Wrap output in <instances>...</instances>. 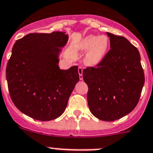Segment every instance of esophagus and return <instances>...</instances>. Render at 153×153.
Wrapping results in <instances>:
<instances>
[{
	"mask_svg": "<svg viewBox=\"0 0 153 153\" xmlns=\"http://www.w3.org/2000/svg\"><path fill=\"white\" fill-rule=\"evenodd\" d=\"M78 73H79V79H80V80H82V79H83V77H82V68H80V67L78 68Z\"/></svg>",
	"mask_w": 153,
	"mask_h": 153,
	"instance_id": "1",
	"label": "esophagus"
}]
</instances>
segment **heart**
I'll return each instance as SVG.
<instances>
[{
  "instance_id": "b5f03b06",
  "label": "heart",
  "mask_w": 153,
  "mask_h": 153,
  "mask_svg": "<svg viewBox=\"0 0 153 153\" xmlns=\"http://www.w3.org/2000/svg\"><path fill=\"white\" fill-rule=\"evenodd\" d=\"M109 40L107 36L89 35L82 39L78 44V49L81 52H87L85 63L89 66H95L102 62L107 54Z\"/></svg>"
}]
</instances>
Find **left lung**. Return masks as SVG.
I'll return each mask as SVG.
<instances>
[{"label":"left lung","instance_id":"obj_1","mask_svg":"<svg viewBox=\"0 0 153 153\" xmlns=\"http://www.w3.org/2000/svg\"><path fill=\"white\" fill-rule=\"evenodd\" d=\"M107 34L111 49L96 68L84 69L82 77L88 87L90 111L97 119L111 122L135 108L145 77L137 49L126 37Z\"/></svg>","mask_w":153,"mask_h":153}]
</instances>
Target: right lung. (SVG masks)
I'll use <instances>...</instances> for the list:
<instances>
[{
    "label": "right lung",
    "instance_id": "1",
    "mask_svg": "<svg viewBox=\"0 0 153 153\" xmlns=\"http://www.w3.org/2000/svg\"><path fill=\"white\" fill-rule=\"evenodd\" d=\"M65 32L33 33L16 40L7 65L10 97L24 114L40 121L59 117L79 81L78 67L61 70L59 55Z\"/></svg>",
    "mask_w": 153,
    "mask_h": 153
}]
</instances>
